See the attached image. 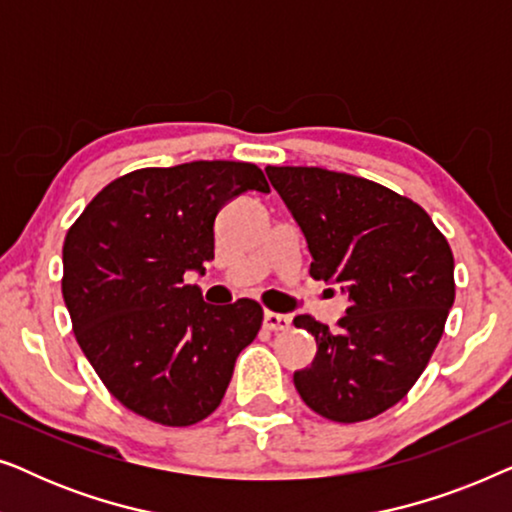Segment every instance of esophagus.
Here are the masks:
<instances>
[{"mask_svg": "<svg viewBox=\"0 0 512 512\" xmlns=\"http://www.w3.org/2000/svg\"><path fill=\"white\" fill-rule=\"evenodd\" d=\"M263 326L268 328V331H286V328H291V317L268 310L263 314Z\"/></svg>", "mask_w": 512, "mask_h": 512, "instance_id": "esophagus-1", "label": "esophagus"}]
</instances>
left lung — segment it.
<instances>
[{"label": "left lung", "instance_id": "left-lung-1", "mask_svg": "<svg viewBox=\"0 0 512 512\" xmlns=\"http://www.w3.org/2000/svg\"><path fill=\"white\" fill-rule=\"evenodd\" d=\"M303 230L310 275L349 293L338 331L293 319L317 340L312 366L293 373L317 415L354 424L382 415L424 373L454 303V256L417 202L324 167H265Z\"/></svg>", "mask_w": 512, "mask_h": 512}]
</instances>
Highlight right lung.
I'll return each instance as SVG.
<instances>
[{"mask_svg":"<svg viewBox=\"0 0 512 512\" xmlns=\"http://www.w3.org/2000/svg\"><path fill=\"white\" fill-rule=\"evenodd\" d=\"M244 191L270 193L254 163L144 167L104 186L67 230L62 298L76 342L139 417L191 426L212 415L261 331L256 300L209 305L184 284L186 270L205 275L216 214Z\"/></svg>","mask_w":512,"mask_h":512,"instance_id":"add662e5","label":"right lung"}]
</instances>
